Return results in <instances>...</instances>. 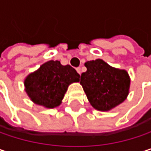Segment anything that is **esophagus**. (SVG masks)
<instances>
[{"label": "esophagus", "mask_w": 151, "mask_h": 151, "mask_svg": "<svg viewBox=\"0 0 151 151\" xmlns=\"http://www.w3.org/2000/svg\"><path fill=\"white\" fill-rule=\"evenodd\" d=\"M76 70H77V72H78V74H81V68H80V67H78Z\"/></svg>", "instance_id": "34e87169"}]
</instances>
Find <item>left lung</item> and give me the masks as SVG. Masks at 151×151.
Wrapping results in <instances>:
<instances>
[{
    "instance_id": "8db88e82",
    "label": "left lung",
    "mask_w": 151,
    "mask_h": 151,
    "mask_svg": "<svg viewBox=\"0 0 151 151\" xmlns=\"http://www.w3.org/2000/svg\"><path fill=\"white\" fill-rule=\"evenodd\" d=\"M85 65L87 71L81 74L80 84L92 107L105 111L124 101L130 82L126 71L113 68L99 59Z\"/></svg>"
}]
</instances>
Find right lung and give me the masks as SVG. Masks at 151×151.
<instances>
[{
  "mask_svg": "<svg viewBox=\"0 0 151 151\" xmlns=\"http://www.w3.org/2000/svg\"><path fill=\"white\" fill-rule=\"evenodd\" d=\"M79 77L70 65H62L58 60H50L27 76L25 80L26 91L35 104L54 108L60 104L68 86L78 82Z\"/></svg>",
  "mask_w": 151,
  "mask_h": 151,
  "instance_id": "add662e5",
  "label": "right lung"
}]
</instances>
